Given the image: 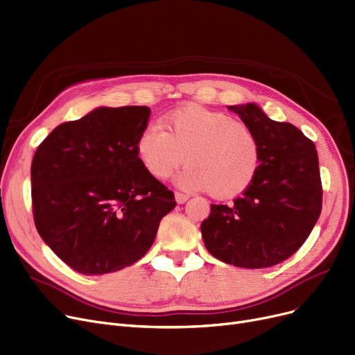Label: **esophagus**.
Instances as JSON below:
<instances>
[{
    "mask_svg": "<svg viewBox=\"0 0 355 355\" xmlns=\"http://www.w3.org/2000/svg\"><path fill=\"white\" fill-rule=\"evenodd\" d=\"M175 200H177L178 205H182V203L187 202L189 196L187 194H182V193H175Z\"/></svg>",
    "mask_w": 355,
    "mask_h": 355,
    "instance_id": "1",
    "label": "esophagus"
}]
</instances>
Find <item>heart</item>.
<instances>
[{
    "label": "heart",
    "instance_id": "1",
    "mask_svg": "<svg viewBox=\"0 0 355 355\" xmlns=\"http://www.w3.org/2000/svg\"><path fill=\"white\" fill-rule=\"evenodd\" d=\"M162 127L146 126L136 141V155L155 180H166L184 162L180 187L210 190L216 197H235L248 189L261 165L257 133L242 120L190 104L162 117Z\"/></svg>",
    "mask_w": 355,
    "mask_h": 355
}]
</instances>
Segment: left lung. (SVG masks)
Instances as JSON below:
<instances>
[{
    "mask_svg": "<svg viewBox=\"0 0 355 355\" xmlns=\"http://www.w3.org/2000/svg\"><path fill=\"white\" fill-rule=\"evenodd\" d=\"M229 109L257 133L261 165L242 196L229 205H211L200 229L214 258L242 268H267L295 254L319 219L318 152L302 130L271 120L254 103Z\"/></svg>",
    "mask_w": 355,
    "mask_h": 355,
    "instance_id": "left-lung-1",
    "label": "left lung"
}]
</instances>
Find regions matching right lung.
Segmentation results:
<instances>
[{"mask_svg": "<svg viewBox=\"0 0 355 355\" xmlns=\"http://www.w3.org/2000/svg\"><path fill=\"white\" fill-rule=\"evenodd\" d=\"M149 107H100L65 121L32 162V206L39 235L75 271L114 272L141 259L175 197L136 155Z\"/></svg>", "mask_w": 355, "mask_h": 355, "instance_id": "1", "label": "right lung"}]
</instances>
